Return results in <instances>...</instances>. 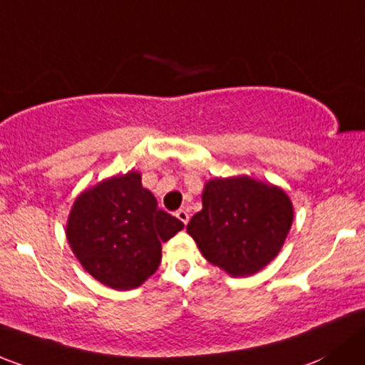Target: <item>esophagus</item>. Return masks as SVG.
I'll list each match as a JSON object with an SVG mask.
<instances>
[{
	"label": "esophagus",
	"instance_id": "obj_1",
	"mask_svg": "<svg viewBox=\"0 0 365 365\" xmlns=\"http://www.w3.org/2000/svg\"><path fill=\"white\" fill-rule=\"evenodd\" d=\"M176 218H178L180 222H182V224H189V213L185 212V210H178V212H176Z\"/></svg>",
	"mask_w": 365,
	"mask_h": 365
}]
</instances>
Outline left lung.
I'll use <instances>...</instances> for the list:
<instances>
[{"label": "left lung", "instance_id": "obj_1", "mask_svg": "<svg viewBox=\"0 0 365 365\" xmlns=\"http://www.w3.org/2000/svg\"><path fill=\"white\" fill-rule=\"evenodd\" d=\"M187 232L208 262L234 278L259 273L282 250L294 206L282 187L247 175L210 178Z\"/></svg>", "mask_w": 365, "mask_h": 365}]
</instances>
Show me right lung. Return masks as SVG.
<instances>
[{
	"label": "right lung",
	"instance_id": "right-lung-1",
	"mask_svg": "<svg viewBox=\"0 0 365 365\" xmlns=\"http://www.w3.org/2000/svg\"><path fill=\"white\" fill-rule=\"evenodd\" d=\"M183 224L157 206L141 185V173L101 180L76 195L66 222V240L80 266L103 285L131 290L160 264V245Z\"/></svg>",
	"mask_w": 365,
	"mask_h": 365
}]
</instances>
